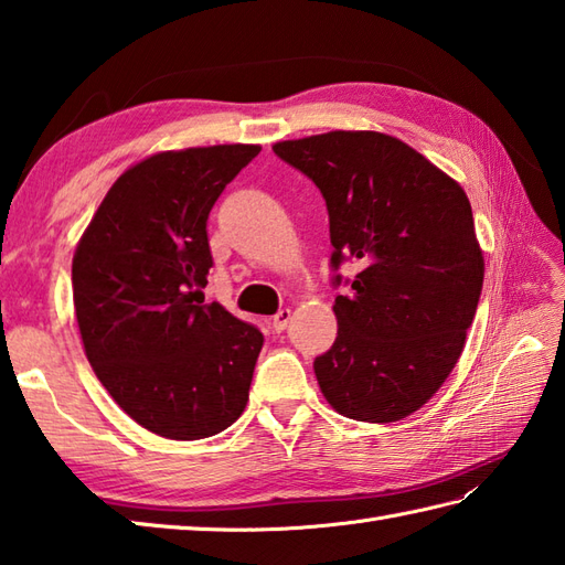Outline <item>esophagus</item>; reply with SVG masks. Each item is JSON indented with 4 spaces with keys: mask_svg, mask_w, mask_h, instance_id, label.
Returning a JSON list of instances; mask_svg holds the SVG:
<instances>
[{
    "mask_svg": "<svg viewBox=\"0 0 565 565\" xmlns=\"http://www.w3.org/2000/svg\"><path fill=\"white\" fill-rule=\"evenodd\" d=\"M289 322H291V310H289V308H281L279 313H276V316L271 318V328H274L276 332H284L286 328H289Z\"/></svg>",
    "mask_w": 565,
    "mask_h": 565,
    "instance_id": "obj_1",
    "label": "esophagus"
}]
</instances>
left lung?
Segmentation results:
<instances>
[{"label": "left lung", "instance_id": "obj_1", "mask_svg": "<svg viewBox=\"0 0 565 565\" xmlns=\"http://www.w3.org/2000/svg\"><path fill=\"white\" fill-rule=\"evenodd\" d=\"M274 152L320 189L330 264L359 269L334 298L338 340L313 369L328 403L359 423L423 407L459 362L483 289V252L463 189L403 140L332 130Z\"/></svg>", "mask_w": 565, "mask_h": 565}]
</instances>
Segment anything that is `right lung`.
<instances>
[{
    "label": "right lung",
    "mask_w": 565,
    "mask_h": 565,
    "mask_svg": "<svg viewBox=\"0 0 565 565\" xmlns=\"http://www.w3.org/2000/svg\"><path fill=\"white\" fill-rule=\"evenodd\" d=\"M259 146L158 152L116 179L72 259V298L94 374L138 425L203 439L243 415L262 332L203 303L213 203Z\"/></svg>",
    "instance_id": "1"
}]
</instances>
